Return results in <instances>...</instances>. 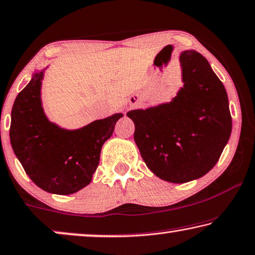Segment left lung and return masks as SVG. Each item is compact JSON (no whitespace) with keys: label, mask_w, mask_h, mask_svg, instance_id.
Instances as JSON below:
<instances>
[{"label":"left lung","mask_w":255,"mask_h":255,"mask_svg":"<svg viewBox=\"0 0 255 255\" xmlns=\"http://www.w3.org/2000/svg\"><path fill=\"white\" fill-rule=\"evenodd\" d=\"M184 87L170 103L131 110L134 141L161 179L186 183L206 175L222 154L232 120L223 84L195 50L180 55Z\"/></svg>","instance_id":"left-lung-1"}]
</instances>
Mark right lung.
Masks as SVG:
<instances>
[{"label": "right lung", "instance_id": "1", "mask_svg": "<svg viewBox=\"0 0 255 255\" xmlns=\"http://www.w3.org/2000/svg\"><path fill=\"white\" fill-rule=\"evenodd\" d=\"M43 72L35 73L14 100L10 141L25 172L40 189L72 194L91 183L101 148L112 136L123 114L94 121L83 128L66 131L43 114L40 87Z\"/></svg>", "mask_w": 255, "mask_h": 255}]
</instances>
